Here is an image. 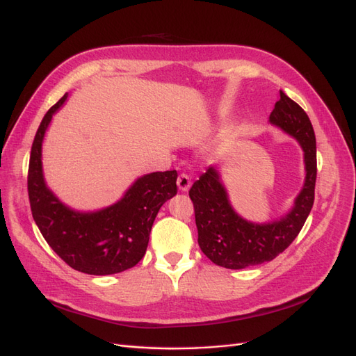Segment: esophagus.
I'll list each match as a JSON object with an SVG mask.
<instances>
[{
  "label": "esophagus",
  "mask_w": 356,
  "mask_h": 356,
  "mask_svg": "<svg viewBox=\"0 0 356 356\" xmlns=\"http://www.w3.org/2000/svg\"><path fill=\"white\" fill-rule=\"evenodd\" d=\"M177 188L179 191L181 192H188L191 189V179L188 175L181 173L179 177H177Z\"/></svg>",
  "instance_id": "esophagus-1"
}]
</instances>
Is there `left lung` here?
Segmentation results:
<instances>
[{"mask_svg": "<svg viewBox=\"0 0 356 356\" xmlns=\"http://www.w3.org/2000/svg\"><path fill=\"white\" fill-rule=\"evenodd\" d=\"M268 121L300 144L305 153V184L284 216L257 223L234 209L220 173L215 165H209L207 173L193 183L189 196L195 207L199 247L216 266L241 270L274 259L302 231L312 211L317 173L312 122L303 108L283 90H280Z\"/></svg>", "mask_w": 356, "mask_h": 356, "instance_id": "obj_1", "label": "left lung"}]
</instances>
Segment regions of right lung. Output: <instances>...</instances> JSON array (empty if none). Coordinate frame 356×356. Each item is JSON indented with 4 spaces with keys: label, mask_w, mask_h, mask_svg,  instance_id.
<instances>
[{
    "label": "right lung",
    "mask_w": 356,
    "mask_h": 356,
    "mask_svg": "<svg viewBox=\"0 0 356 356\" xmlns=\"http://www.w3.org/2000/svg\"><path fill=\"white\" fill-rule=\"evenodd\" d=\"M69 93L56 102L37 129L29 164V199L33 219L50 248L73 270L109 275L133 268L144 257L153 222L163 204L177 193V172L138 177L124 196L99 211H74L46 184L42 148L53 115Z\"/></svg>",
    "instance_id": "obj_1"
}]
</instances>
